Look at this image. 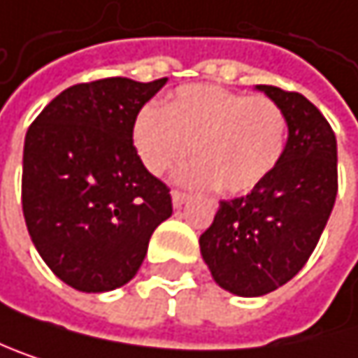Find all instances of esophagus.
Masks as SVG:
<instances>
[{
	"instance_id": "esophagus-1",
	"label": "esophagus",
	"mask_w": 358,
	"mask_h": 358,
	"mask_svg": "<svg viewBox=\"0 0 358 358\" xmlns=\"http://www.w3.org/2000/svg\"><path fill=\"white\" fill-rule=\"evenodd\" d=\"M171 198H173V206L175 208H181L185 202H187V198H189V194H185V192H179V189H175L173 194H171Z\"/></svg>"
}]
</instances>
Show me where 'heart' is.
Returning <instances> with one entry per match:
<instances>
[{"label":"heart","instance_id":"heart-1","mask_svg":"<svg viewBox=\"0 0 358 358\" xmlns=\"http://www.w3.org/2000/svg\"><path fill=\"white\" fill-rule=\"evenodd\" d=\"M133 143L154 175L166 173L189 145L194 164L179 177L244 194L261 185L281 162L287 116L279 103L221 85H183L164 108L143 106L133 120Z\"/></svg>","mask_w":358,"mask_h":358}]
</instances>
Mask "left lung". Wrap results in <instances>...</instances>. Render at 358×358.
I'll return each mask as SVG.
<instances>
[{"label": "left lung", "instance_id": "obj_1", "mask_svg": "<svg viewBox=\"0 0 358 358\" xmlns=\"http://www.w3.org/2000/svg\"><path fill=\"white\" fill-rule=\"evenodd\" d=\"M287 116L281 162L250 194L223 200L200 236L215 281L238 296H265L313 255L338 194V145L325 116L304 95L257 85Z\"/></svg>", "mask_w": 358, "mask_h": 358}]
</instances>
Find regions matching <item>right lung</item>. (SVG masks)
<instances>
[{"label":"right lung","instance_id":"right-lung-1","mask_svg":"<svg viewBox=\"0 0 358 358\" xmlns=\"http://www.w3.org/2000/svg\"><path fill=\"white\" fill-rule=\"evenodd\" d=\"M166 77H110L56 95L24 137L22 213L31 240L64 283L110 292L135 277L154 229L173 215L171 189L133 145L137 112Z\"/></svg>","mask_w":358,"mask_h":358}]
</instances>
